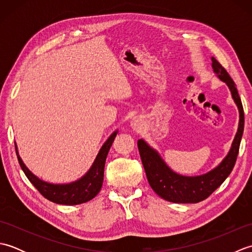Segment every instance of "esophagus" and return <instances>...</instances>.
Returning a JSON list of instances; mask_svg holds the SVG:
<instances>
[{"label":"esophagus","mask_w":252,"mask_h":252,"mask_svg":"<svg viewBox=\"0 0 252 252\" xmlns=\"http://www.w3.org/2000/svg\"><path fill=\"white\" fill-rule=\"evenodd\" d=\"M131 126L134 130H138L141 126V120L138 119V118H134V119L131 121Z\"/></svg>","instance_id":"34e87169"}]
</instances>
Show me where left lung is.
<instances>
[{
  "label": "left lung",
  "instance_id": "8db88e82",
  "mask_svg": "<svg viewBox=\"0 0 252 252\" xmlns=\"http://www.w3.org/2000/svg\"><path fill=\"white\" fill-rule=\"evenodd\" d=\"M212 68L218 77L228 85L235 103L239 109L237 134L234 138L231 151L220 165H218L209 173L200 176H195V178L182 176L171 171L163 162V160L159 157V155L143 140H138L137 142L138 152L141 155L142 163L145 169L149 185L158 196L171 202L196 203L205 200L226 180L236 162L240 141L244 133L245 118L243 104L236 89V84L229 77L225 68L215 57H212Z\"/></svg>",
  "mask_w": 252,
  "mask_h": 252
}]
</instances>
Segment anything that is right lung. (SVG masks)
Wrapping results in <instances>:
<instances>
[{
  "mask_svg": "<svg viewBox=\"0 0 252 252\" xmlns=\"http://www.w3.org/2000/svg\"><path fill=\"white\" fill-rule=\"evenodd\" d=\"M116 135L117 132L112 133L108 140L106 141L103 147L100 148L97 157H96L92 168L89 170V172L79 181L66 185L50 184L37 179L36 176H34L28 169H27V167L23 162V160L20 159L16 144L15 149L21 169H23L27 178H28V180L33 184L35 189L40 191V194L42 196L53 202L61 203V205L72 206L93 199V198L99 192L104 181L105 161L112 143H114Z\"/></svg>",
  "mask_w": 252,
  "mask_h": 252,
  "instance_id": "obj_1",
  "label": "right lung"
}]
</instances>
